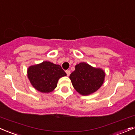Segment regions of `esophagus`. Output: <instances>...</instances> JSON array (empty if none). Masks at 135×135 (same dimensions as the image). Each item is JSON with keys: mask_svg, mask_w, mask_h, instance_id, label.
I'll return each mask as SVG.
<instances>
[{"mask_svg": "<svg viewBox=\"0 0 135 135\" xmlns=\"http://www.w3.org/2000/svg\"><path fill=\"white\" fill-rule=\"evenodd\" d=\"M66 74H67V75L69 76V75H70L71 71H69V70H66Z\"/></svg>", "mask_w": 135, "mask_h": 135, "instance_id": "obj_1", "label": "esophagus"}]
</instances>
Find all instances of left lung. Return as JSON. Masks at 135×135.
Listing matches in <instances>:
<instances>
[{
	"instance_id": "1",
	"label": "left lung",
	"mask_w": 135,
	"mask_h": 135,
	"mask_svg": "<svg viewBox=\"0 0 135 135\" xmlns=\"http://www.w3.org/2000/svg\"><path fill=\"white\" fill-rule=\"evenodd\" d=\"M69 79L76 91L83 95L96 91L103 84L105 73L101 68H95L85 62L75 66Z\"/></svg>"
}]
</instances>
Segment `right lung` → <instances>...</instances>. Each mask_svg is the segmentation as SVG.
Returning a JSON list of instances; mask_svg holds the SVG:
<instances>
[{
  "mask_svg": "<svg viewBox=\"0 0 135 135\" xmlns=\"http://www.w3.org/2000/svg\"><path fill=\"white\" fill-rule=\"evenodd\" d=\"M27 75L30 83L36 90L42 93H49L57 86L60 78L66 73L60 65L48 61L30 66Z\"/></svg>",
  "mask_w": 135,
  "mask_h": 135,
  "instance_id": "add662e5",
  "label": "right lung"
}]
</instances>
